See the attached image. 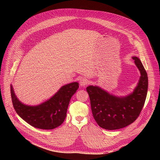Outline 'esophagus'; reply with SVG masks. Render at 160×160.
<instances>
[{"mask_svg": "<svg viewBox=\"0 0 160 160\" xmlns=\"http://www.w3.org/2000/svg\"><path fill=\"white\" fill-rule=\"evenodd\" d=\"M88 80L85 78H81L80 80V85L82 86V87H83V86H86L88 83Z\"/></svg>", "mask_w": 160, "mask_h": 160, "instance_id": "obj_1", "label": "esophagus"}]
</instances>
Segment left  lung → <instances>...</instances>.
I'll return each instance as SVG.
<instances>
[{
    "mask_svg": "<svg viewBox=\"0 0 160 160\" xmlns=\"http://www.w3.org/2000/svg\"><path fill=\"white\" fill-rule=\"evenodd\" d=\"M141 77L132 93L124 97L115 96L97 86H89L86 90L89 96L91 111L99 127L106 130H117L135 121L144 106L147 91V73L141 60L132 57Z\"/></svg>",
    "mask_w": 160,
    "mask_h": 160,
    "instance_id": "obj_1",
    "label": "left lung"
}]
</instances>
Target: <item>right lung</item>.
Wrapping results in <instances>:
<instances>
[{"label":"right lung","instance_id":"obj_1","mask_svg":"<svg viewBox=\"0 0 160 160\" xmlns=\"http://www.w3.org/2000/svg\"><path fill=\"white\" fill-rule=\"evenodd\" d=\"M78 83L72 82L63 86L45 102L37 106L21 102L15 94L11 85V96L16 113L32 127L43 130H52L64 121L72 96L78 88Z\"/></svg>","mask_w":160,"mask_h":160}]
</instances>
